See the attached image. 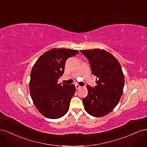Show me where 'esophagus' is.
<instances>
[{"instance_id":"esophagus-1","label":"esophagus","mask_w":147,"mask_h":147,"mask_svg":"<svg viewBox=\"0 0 147 147\" xmlns=\"http://www.w3.org/2000/svg\"><path fill=\"white\" fill-rule=\"evenodd\" d=\"M75 87H76V89H77V90H79V89H80V88H82V86H80L79 84H75Z\"/></svg>"}]
</instances>
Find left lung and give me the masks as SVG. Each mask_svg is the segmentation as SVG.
<instances>
[{
  "instance_id": "1",
  "label": "left lung",
  "mask_w": 147,
  "mask_h": 147,
  "mask_svg": "<svg viewBox=\"0 0 147 147\" xmlns=\"http://www.w3.org/2000/svg\"><path fill=\"white\" fill-rule=\"evenodd\" d=\"M89 60L97 85H87L88 96L83 99L84 109L91 116L102 117L115 109L123 94L124 77L118 61L100 49L80 51Z\"/></svg>"
}]
</instances>
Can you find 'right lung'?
Wrapping results in <instances>:
<instances>
[{
	"label": "right lung",
	"instance_id": "1",
	"mask_svg": "<svg viewBox=\"0 0 147 147\" xmlns=\"http://www.w3.org/2000/svg\"><path fill=\"white\" fill-rule=\"evenodd\" d=\"M78 53L70 49L53 48L43 54L34 65L29 82L30 96L44 117L57 119L68 112L76 89L74 84H61L57 82L64 73L66 60Z\"/></svg>",
	"mask_w": 147,
	"mask_h": 147
}]
</instances>
